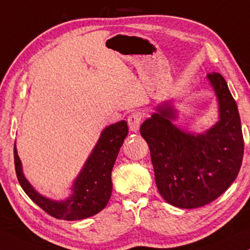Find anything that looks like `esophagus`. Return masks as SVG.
<instances>
[{
  "label": "esophagus",
  "instance_id": "34e87169",
  "mask_svg": "<svg viewBox=\"0 0 250 250\" xmlns=\"http://www.w3.org/2000/svg\"><path fill=\"white\" fill-rule=\"evenodd\" d=\"M142 121V115L141 114H132L127 119L128 127L132 132H138L140 124H141Z\"/></svg>",
  "mask_w": 250,
  "mask_h": 250
}]
</instances>
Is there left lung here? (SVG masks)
Masks as SVG:
<instances>
[{"instance_id":"left-lung-1","label":"left lung","mask_w":250,"mask_h":250,"mask_svg":"<svg viewBox=\"0 0 250 250\" xmlns=\"http://www.w3.org/2000/svg\"><path fill=\"white\" fill-rule=\"evenodd\" d=\"M218 104V121L204 133L174 124L177 110L170 101L156 107L140 133L149 145L156 184L164 199L179 208L211 203L237 179L244 156L238 107L221 74L207 75Z\"/></svg>"}]
</instances>
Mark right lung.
<instances>
[{
  "label": "right lung",
  "instance_id": "obj_1",
  "mask_svg": "<svg viewBox=\"0 0 250 250\" xmlns=\"http://www.w3.org/2000/svg\"><path fill=\"white\" fill-rule=\"evenodd\" d=\"M127 133L125 121L109 125L101 132L97 145L74 181L71 194L64 200H53L37 192L23 175L21 160L15 143V166L20 186L27 196L51 216L64 221L93 216L104 209L110 199L111 170Z\"/></svg>",
  "mask_w": 250,
  "mask_h": 250
}]
</instances>
